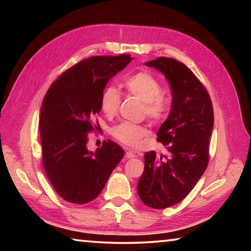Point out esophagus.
<instances>
[{
	"label": "esophagus",
	"instance_id": "obj_1",
	"mask_svg": "<svg viewBox=\"0 0 251 251\" xmlns=\"http://www.w3.org/2000/svg\"><path fill=\"white\" fill-rule=\"evenodd\" d=\"M125 157H126V158H135V157H136V155L134 154V152L133 151H127L126 152V154H125Z\"/></svg>",
	"mask_w": 251,
	"mask_h": 251
}]
</instances>
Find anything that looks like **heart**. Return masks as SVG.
Here are the masks:
<instances>
[{
	"instance_id": "heart-1",
	"label": "heart",
	"mask_w": 251,
	"mask_h": 251,
	"mask_svg": "<svg viewBox=\"0 0 251 251\" xmlns=\"http://www.w3.org/2000/svg\"><path fill=\"white\" fill-rule=\"evenodd\" d=\"M124 86L129 94L143 101L146 115L154 122L163 121L167 115L168 106L163 96V87L160 83L151 74L147 72H141L126 78ZM121 104V95L116 87L108 86L101 93L100 108L106 116L113 117L116 115ZM145 127L131 124V123H121L112 129V134L117 141L129 146H137L141 139L146 135Z\"/></svg>"
}]
</instances>
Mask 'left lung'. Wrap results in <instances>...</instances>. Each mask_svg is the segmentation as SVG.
<instances>
[{
	"label": "left lung",
	"mask_w": 251,
	"mask_h": 251,
	"mask_svg": "<svg viewBox=\"0 0 251 251\" xmlns=\"http://www.w3.org/2000/svg\"><path fill=\"white\" fill-rule=\"evenodd\" d=\"M145 65L164 74L172 88L171 112L157 133L171 156L146 152L137 193L146 206L165 209L181 201L206 171L214 110L206 88L182 63L158 57Z\"/></svg>",
	"instance_id": "left-lung-1"
}]
</instances>
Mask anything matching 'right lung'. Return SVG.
I'll return each instance as SVG.
<instances>
[{
	"label": "right lung",
	"mask_w": 251,
	"mask_h": 251,
	"mask_svg": "<svg viewBox=\"0 0 251 251\" xmlns=\"http://www.w3.org/2000/svg\"><path fill=\"white\" fill-rule=\"evenodd\" d=\"M131 59L125 54L84 59L59 76L44 96L40 117L43 166L66 201L82 205L95 199L124 156L112 141L88 151L87 134L94 128L93 120L100 112L108 80Z\"/></svg>",
	"instance_id": "right-lung-1"
}]
</instances>
